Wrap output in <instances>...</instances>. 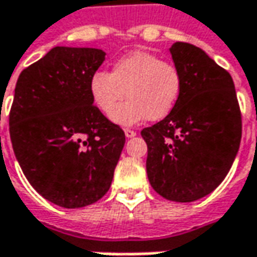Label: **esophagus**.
Masks as SVG:
<instances>
[{
  "label": "esophagus",
  "mask_w": 257,
  "mask_h": 257,
  "mask_svg": "<svg viewBox=\"0 0 257 257\" xmlns=\"http://www.w3.org/2000/svg\"><path fill=\"white\" fill-rule=\"evenodd\" d=\"M124 134H125L127 139H132L134 136H137V133H136L134 130H130V128H125V130H124Z\"/></svg>",
  "instance_id": "1"
}]
</instances>
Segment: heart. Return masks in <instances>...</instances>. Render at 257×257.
<instances>
[{"instance_id": "1", "label": "heart", "mask_w": 257, "mask_h": 257, "mask_svg": "<svg viewBox=\"0 0 257 257\" xmlns=\"http://www.w3.org/2000/svg\"><path fill=\"white\" fill-rule=\"evenodd\" d=\"M88 87L94 104L107 115L113 113L114 123L136 125L146 118H164L172 111L180 94L182 77L174 64L137 50L118 58L111 73L95 71ZM125 95L129 100L119 106Z\"/></svg>"}]
</instances>
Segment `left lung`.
Listing matches in <instances>:
<instances>
[{
    "label": "left lung",
    "instance_id": "left-lung-1",
    "mask_svg": "<svg viewBox=\"0 0 257 257\" xmlns=\"http://www.w3.org/2000/svg\"><path fill=\"white\" fill-rule=\"evenodd\" d=\"M182 88L162 121L143 128L147 176L156 192L189 203L212 193L224 180L242 139V117L230 74L202 48L170 47Z\"/></svg>",
    "mask_w": 257,
    "mask_h": 257
}]
</instances>
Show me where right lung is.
Wrapping results in <instances>:
<instances>
[{"label":"right lung","mask_w":257,"mask_h":257,"mask_svg":"<svg viewBox=\"0 0 257 257\" xmlns=\"http://www.w3.org/2000/svg\"><path fill=\"white\" fill-rule=\"evenodd\" d=\"M100 48L54 47L18 77L10 136L27 180L65 209L100 200L113 182L124 132L93 105Z\"/></svg>","instance_id":"1"}]
</instances>
